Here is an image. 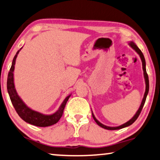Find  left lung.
<instances>
[{
	"label": "left lung",
	"mask_w": 160,
	"mask_h": 160,
	"mask_svg": "<svg viewBox=\"0 0 160 160\" xmlns=\"http://www.w3.org/2000/svg\"><path fill=\"white\" fill-rule=\"evenodd\" d=\"M128 45L131 46V47L133 48V49L135 50V51L138 53V55H139V56L141 58V60H142V68H143V76H144V79H145V83H146V90H145V93H144V95H143V98L142 99V103H141V105L139 108H138V110H137V112H136V114L134 115V116L132 118L131 120H129L128 122H126V123L121 125V126H117V127H110V126H105V125H103L102 123H101L100 122L98 121V120H97V118L94 116L93 112H92V117H93L94 120H95V122H97V124L99 126L102 128H105V129H108V130H118V129H121L122 128H125V127H127V126H131V124H133L134 122L136 121V120L138 118V115L141 113V111H142V108L143 107V105H144V103H145V101H146V99H147V94L149 93V77H148V75H147V70H146V61H145V58H144V56H143L142 52L141 51V50L139 49L137 47V45H136L135 43L133 42H130L128 43Z\"/></svg>",
	"instance_id": "left-lung-1"
}]
</instances>
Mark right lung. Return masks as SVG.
<instances>
[{
    "instance_id": "add662e5",
    "label": "right lung",
    "mask_w": 160,
    "mask_h": 160,
    "mask_svg": "<svg viewBox=\"0 0 160 160\" xmlns=\"http://www.w3.org/2000/svg\"><path fill=\"white\" fill-rule=\"evenodd\" d=\"M22 48L19 50H18L17 54L13 58L12 65H11L10 71L8 72V78H7V90H8L11 101L18 115L25 122L39 127L50 126L58 122L60 118L62 117L65 106H66L69 97H71V94L66 97V99H64L60 106L58 110L52 115H44L42 113L32 110L28 106H27L26 104L18 95L17 90L15 89L14 82H13V71H14L16 60H17V55L20 50H22Z\"/></svg>"
}]
</instances>
